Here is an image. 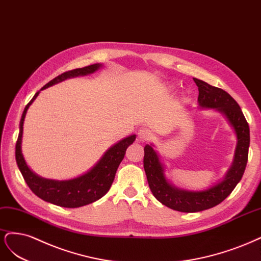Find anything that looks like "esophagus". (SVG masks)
<instances>
[{
	"label": "esophagus",
	"instance_id": "1",
	"mask_svg": "<svg viewBox=\"0 0 261 261\" xmlns=\"http://www.w3.org/2000/svg\"><path fill=\"white\" fill-rule=\"evenodd\" d=\"M152 137H153L152 132H150L149 130H147V129H141L139 131V133H138V139L142 143L149 141L150 139H152Z\"/></svg>",
	"mask_w": 261,
	"mask_h": 261
}]
</instances>
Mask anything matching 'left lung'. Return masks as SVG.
<instances>
[{
	"instance_id": "1",
	"label": "left lung",
	"mask_w": 261,
	"mask_h": 261,
	"mask_svg": "<svg viewBox=\"0 0 261 261\" xmlns=\"http://www.w3.org/2000/svg\"><path fill=\"white\" fill-rule=\"evenodd\" d=\"M198 87L200 108H215L228 119L237 134V148L232 166L224 179L204 191H186L173 187L165 175V168L152 145L144 147V170L150 191L161 203L181 213H196L220 204L241 181L248 159L249 127L242 109L235 99L220 88L193 78Z\"/></svg>"
}]
</instances>
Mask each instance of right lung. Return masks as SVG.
Masks as SVG:
<instances>
[{
  "label": "right lung",
  "instance_id": "1",
  "mask_svg": "<svg viewBox=\"0 0 261 261\" xmlns=\"http://www.w3.org/2000/svg\"><path fill=\"white\" fill-rule=\"evenodd\" d=\"M100 67H102L100 64H94L83 67V68L66 71L46 83L41 90H44L68 78L93 73L98 70ZM40 91L37 92L35 96L32 97V99L23 109L19 123L18 139L17 142H16V162H17V166L23 179L26 181L29 189L38 197L54 205L66 208H77L93 203V201L103 197L109 191V189H111L113 181L115 179L116 171L118 169V167L124 157L125 149L136 140V134L124 138L118 143H116L114 146L107 150L104 156L99 159V162L90 171L78 176V178L65 181H56L41 178V176L37 175L35 172L30 170V168L27 166L26 162H24L21 152L24 117H26L29 106L37 98Z\"/></svg>",
  "mask_w": 261,
  "mask_h": 261
}]
</instances>
